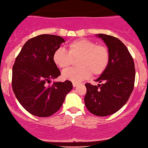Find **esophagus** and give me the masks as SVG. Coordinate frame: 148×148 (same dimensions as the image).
Instances as JSON below:
<instances>
[{"mask_svg":"<svg viewBox=\"0 0 148 148\" xmlns=\"http://www.w3.org/2000/svg\"><path fill=\"white\" fill-rule=\"evenodd\" d=\"M77 85H78V83H76V82H73V87H76Z\"/></svg>","mask_w":148,"mask_h":148,"instance_id":"1","label":"esophagus"}]
</instances>
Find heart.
<instances>
[{"label": "heart", "mask_w": 148, "mask_h": 148, "mask_svg": "<svg viewBox=\"0 0 148 148\" xmlns=\"http://www.w3.org/2000/svg\"><path fill=\"white\" fill-rule=\"evenodd\" d=\"M53 62L62 70H67L77 60L76 68L62 73V77L73 82L86 80L93 75H102L107 69L110 61L109 48L104 45H97L86 39L75 40L68 45V52L64 49H56L52 55Z\"/></svg>", "instance_id": "1"}]
</instances>
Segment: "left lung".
Returning a JSON list of instances; mask_svg holds the SVG:
<instances>
[{
    "label": "left lung",
    "mask_w": 148,
    "mask_h": 148,
    "mask_svg": "<svg viewBox=\"0 0 148 148\" xmlns=\"http://www.w3.org/2000/svg\"><path fill=\"white\" fill-rule=\"evenodd\" d=\"M109 48L110 61L106 72L96 81L101 84H85L84 98L88 110L96 116H105L119 111L128 101L134 86L135 68L131 54L119 39L99 34Z\"/></svg>",
    "instance_id": "8db88e82"
}]
</instances>
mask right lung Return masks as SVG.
<instances>
[{
	"label": "right lung",
	"instance_id": "add662e5",
	"mask_svg": "<svg viewBox=\"0 0 148 148\" xmlns=\"http://www.w3.org/2000/svg\"><path fill=\"white\" fill-rule=\"evenodd\" d=\"M63 38L41 34L29 39L15 60L12 70V88L16 97L28 112L47 117L58 112L65 96L72 90L70 80L49 84L61 75L52 55Z\"/></svg>",
	"mask_w": 148,
	"mask_h": 148
}]
</instances>
